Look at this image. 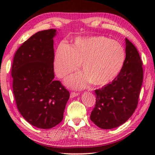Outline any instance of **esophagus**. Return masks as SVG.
<instances>
[{"label": "esophagus", "instance_id": "obj_1", "mask_svg": "<svg viewBox=\"0 0 155 155\" xmlns=\"http://www.w3.org/2000/svg\"><path fill=\"white\" fill-rule=\"evenodd\" d=\"M78 96V93L77 92H74V91H72L71 93H70V98H74V97H76Z\"/></svg>", "mask_w": 155, "mask_h": 155}]
</instances>
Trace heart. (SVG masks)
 Masks as SVG:
<instances>
[{"label":"heart","instance_id":"obj_1","mask_svg":"<svg viewBox=\"0 0 155 155\" xmlns=\"http://www.w3.org/2000/svg\"><path fill=\"white\" fill-rule=\"evenodd\" d=\"M126 61L124 47L104 36L78 38L70 47L65 42L57 46L54 59V71L59 78L74 72L81 64L83 72L68 77L67 85L84 88L91 83L103 86L120 74Z\"/></svg>","mask_w":155,"mask_h":155}]
</instances>
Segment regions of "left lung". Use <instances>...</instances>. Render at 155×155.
<instances>
[{"mask_svg":"<svg viewBox=\"0 0 155 155\" xmlns=\"http://www.w3.org/2000/svg\"><path fill=\"white\" fill-rule=\"evenodd\" d=\"M126 61L112 82L95 90L96 104L90 120L103 129H111L126 122L137 107L143 82V68L135 46L126 38Z\"/></svg>","mask_w":155,"mask_h":155,"instance_id":"1","label":"left lung"}]
</instances>
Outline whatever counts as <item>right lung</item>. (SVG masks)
<instances>
[{
    "label": "right lung",
    "mask_w": 155,
    "mask_h": 155,
    "mask_svg": "<svg viewBox=\"0 0 155 155\" xmlns=\"http://www.w3.org/2000/svg\"><path fill=\"white\" fill-rule=\"evenodd\" d=\"M55 29L34 34L15 52L12 67L13 92L20 114L31 125L48 129L62 121L70 98L54 77Z\"/></svg>",
    "instance_id": "1"
}]
</instances>
